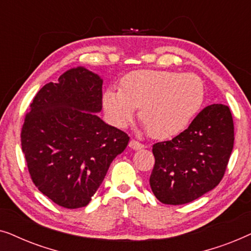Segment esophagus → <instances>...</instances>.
I'll list each match as a JSON object with an SVG mask.
<instances>
[{
	"label": "esophagus",
	"instance_id": "34e87169",
	"mask_svg": "<svg viewBox=\"0 0 251 251\" xmlns=\"http://www.w3.org/2000/svg\"><path fill=\"white\" fill-rule=\"evenodd\" d=\"M129 147L134 150H139V149L145 148V145H142L141 142L136 141V140H131V141H129Z\"/></svg>",
	"mask_w": 251,
	"mask_h": 251
}]
</instances>
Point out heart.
Here are the masks:
<instances>
[{"instance_id":"obj_1","label":"heart","mask_w":251,"mask_h":251,"mask_svg":"<svg viewBox=\"0 0 251 251\" xmlns=\"http://www.w3.org/2000/svg\"><path fill=\"white\" fill-rule=\"evenodd\" d=\"M204 88L199 76L190 73L138 70L124 76L122 89L105 92L103 103L118 125H126L136 108L150 135L175 136L188 127L201 110Z\"/></svg>"}]
</instances>
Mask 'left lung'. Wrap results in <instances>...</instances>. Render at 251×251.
<instances>
[{"instance_id": "left-lung-1", "label": "left lung", "mask_w": 251, "mask_h": 251, "mask_svg": "<svg viewBox=\"0 0 251 251\" xmlns=\"http://www.w3.org/2000/svg\"><path fill=\"white\" fill-rule=\"evenodd\" d=\"M233 145L229 108L208 105L179 135L152 146L155 165L149 183L153 195L172 205L201 198L223 179Z\"/></svg>"}]
</instances>
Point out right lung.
Here are the masks:
<instances>
[{"label":"right lung","mask_w":251,"mask_h":251,"mask_svg":"<svg viewBox=\"0 0 251 251\" xmlns=\"http://www.w3.org/2000/svg\"><path fill=\"white\" fill-rule=\"evenodd\" d=\"M101 76L82 66L63 73L35 95L22 128V149L34 185L66 209L91 202L112 160L128 145L105 124Z\"/></svg>","instance_id":"obj_1"}]
</instances>
